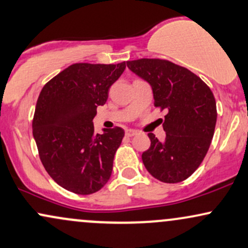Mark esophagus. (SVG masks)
Returning <instances> with one entry per match:
<instances>
[{"instance_id": "34e87169", "label": "esophagus", "mask_w": 248, "mask_h": 248, "mask_svg": "<svg viewBox=\"0 0 248 248\" xmlns=\"http://www.w3.org/2000/svg\"><path fill=\"white\" fill-rule=\"evenodd\" d=\"M136 135H137L136 130H126V131H125V136H126V137H133Z\"/></svg>"}]
</instances>
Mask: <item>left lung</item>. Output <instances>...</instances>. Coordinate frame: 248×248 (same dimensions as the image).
Masks as SVG:
<instances>
[{
    "mask_svg": "<svg viewBox=\"0 0 248 248\" xmlns=\"http://www.w3.org/2000/svg\"><path fill=\"white\" fill-rule=\"evenodd\" d=\"M126 65L151 84L154 106L167 110L166 139L148 133L151 146L142 153L145 167L165 183L185 181L202 164L210 147L217 121L211 89L185 67L165 59H138Z\"/></svg>",
    "mask_w": 248,
    "mask_h": 248,
    "instance_id": "obj_1",
    "label": "left lung"
}]
</instances>
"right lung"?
<instances>
[{"label":"right lung","mask_w":248,"mask_h":248,"mask_svg":"<svg viewBox=\"0 0 248 248\" xmlns=\"http://www.w3.org/2000/svg\"><path fill=\"white\" fill-rule=\"evenodd\" d=\"M125 67V61L117 65L74 63L40 92L32 132L44 168L66 190L94 194L111 176L124 130L116 126L100 135L93 119Z\"/></svg>","instance_id":"right-lung-1"}]
</instances>
